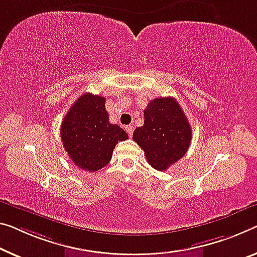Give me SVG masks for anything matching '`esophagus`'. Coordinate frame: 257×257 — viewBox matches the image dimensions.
Wrapping results in <instances>:
<instances>
[{"instance_id": "34e87169", "label": "esophagus", "mask_w": 257, "mask_h": 257, "mask_svg": "<svg viewBox=\"0 0 257 257\" xmlns=\"http://www.w3.org/2000/svg\"><path fill=\"white\" fill-rule=\"evenodd\" d=\"M125 130H126V132H127V134H128V137H132L133 136V131H134V127L132 125H127L125 127Z\"/></svg>"}]
</instances>
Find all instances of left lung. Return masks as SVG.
Listing matches in <instances>:
<instances>
[{
  "label": "left lung",
  "mask_w": 257,
  "mask_h": 257,
  "mask_svg": "<svg viewBox=\"0 0 257 257\" xmlns=\"http://www.w3.org/2000/svg\"><path fill=\"white\" fill-rule=\"evenodd\" d=\"M144 116V125L134 130L133 140L144 149L154 169L165 171L188 151L192 140L191 125L173 97L154 98Z\"/></svg>",
  "instance_id": "1"
}]
</instances>
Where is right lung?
Returning <instances> with one entry per match:
<instances>
[{
  "label": "right lung",
  "instance_id": "add662e5",
  "mask_svg": "<svg viewBox=\"0 0 257 257\" xmlns=\"http://www.w3.org/2000/svg\"><path fill=\"white\" fill-rule=\"evenodd\" d=\"M61 138L74 165L95 172L109 163L118 141L128 139V136L109 121L104 97L85 93L63 119Z\"/></svg>",
  "mask_w": 257,
  "mask_h": 257
}]
</instances>
